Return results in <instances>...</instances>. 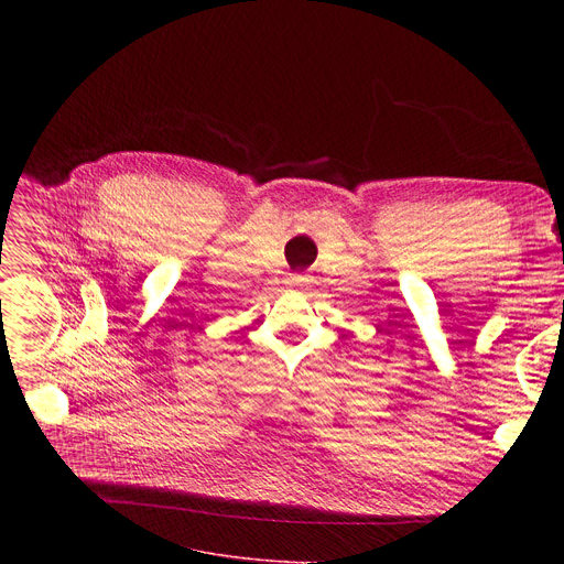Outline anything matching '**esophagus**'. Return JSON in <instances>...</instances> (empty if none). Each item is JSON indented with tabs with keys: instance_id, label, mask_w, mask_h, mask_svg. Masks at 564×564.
Returning <instances> with one entry per match:
<instances>
[{
	"instance_id": "obj_1",
	"label": "esophagus",
	"mask_w": 564,
	"mask_h": 564,
	"mask_svg": "<svg viewBox=\"0 0 564 564\" xmlns=\"http://www.w3.org/2000/svg\"><path fill=\"white\" fill-rule=\"evenodd\" d=\"M306 281H308V279H302V276H294V279L290 281V288H297V290H302V288L306 285Z\"/></svg>"
}]
</instances>
